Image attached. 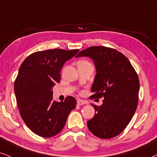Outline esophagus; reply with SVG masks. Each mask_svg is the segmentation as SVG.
I'll return each instance as SVG.
<instances>
[{
    "label": "esophagus",
    "instance_id": "esophagus-1",
    "mask_svg": "<svg viewBox=\"0 0 157 157\" xmlns=\"http://www.w3.org/2000/svg\"><path fill=\"white\" fill-rule=\"evenodd\" d=\"M86 103H87V102L85 101V100H77V105H84V104H86Z\"/></svg>",
    "mask_w": 157,
    "mask_h": 157
}]
</instances>
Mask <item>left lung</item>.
<instances>
[{
    "instance_id": "1",
    "label": "left lung",
    "mask_w": 157,
    "mask_h": 157,
    "mask_svg": "<svg viewBox=\"0 0 157 157\" xmlns=\"http://www.w3.org/2000/svg\"><path fill=\"white\" fill-rule=\"evenodd\" d=\"M88 57L93 60L96 75L91 98H104L100 106L92 104L95 114L87 121L92 134L102 139L119 135L136 111L140 83L129 59L117 50L105 46H92L75 57Z\"/></svg>"
}]
</instances>
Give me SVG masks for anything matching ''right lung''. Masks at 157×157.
Wrapping results in <instances>:
<instances>
[{
    "label": "right lung",
    "mask_w": 157,
    "mask_h": 157,
    "mask_svg": "<svg viewBox=\"0 0 157 157\" xmlns=\"http://www.w3.org/2000/svg\"><path fill=\"white\" fill-rule=\"evenodd\" d=\"M78 52L55 49L35 52L19 67L14 82L17 105L25 124L39 136L50 138L57 135L76 107V100L71 96L64 102L54 101L52 88L60 82L65 62Z\"/></svg>",
    "instance_id": "obj_1"
}]
</instances>
